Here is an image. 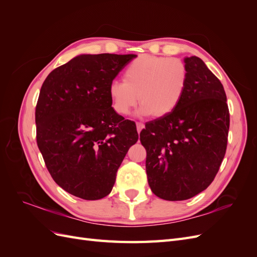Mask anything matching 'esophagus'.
Returning a JSON list of instances; mask_svg holds the SVG:
<instances>
[{
  "label": "esophagus",
  "mask_w": 257,
  "mask_h": 257,
  "mask_svg": "<svg viewBox=\"0 0 257 257\" xmlns=\"http://www.w3.org/2000/svg\"><path fill=\"white\" fill-rule=\"evenodd\" d=\"M136 125H137V131H138V133H141L142 130L145 127V124H144L143 122H137V123H136Z\"/></svg>",
  "instance_id": "esophagus-1"
}]
</instances>
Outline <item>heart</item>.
<instances>
[{
  "label": "heart",
  "instance_id": "obj_1",
  "mask_svg": "<svg viewBox=\"0 0 257 257\" xmlns=\"http://www.w3.org/2000/svg\"><path fill=\"white\" fill-rule=\"evenodd\" d=\"M188 79V67L180 59L144 54L128 64L123 80L110 83L108 94L121 115L128 114L141 98L143 114L163 116L180 104Z\"/></svg>",
  "mask_w": 257,
  "mask_h": 257
}]
</instances>
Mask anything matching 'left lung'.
<instances>
[{
	"instance_id": "8db88e82",
	"label": "left lung",
	"mask_w": 257,
	"mask_h": 257,
	"mask_svg": "<svg viewBox=\"0 0 257 257\" xmlns=\"http://www.w3.org/2000/svg\"><path fill=\"white\" fill-rule=\"evenodd\" d=\"M189 79L180 104L146 123L141 143L151 191L185 200L211 184L227 147L229 110L223 84L197 57L184 59Z\"/></svg>"
}]
</instances>
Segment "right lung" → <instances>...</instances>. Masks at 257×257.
Segmentation results:
<instances>
[{
    "mask_svg": "<svg viewBox=\"0 0 257 257\" xmlns=\"http://www.w3.org/2000/svg\"><path fill=\"white\" fill-rule=\"evenodd\" d=\"M136 54H81L45 79L35 108L36 142L52 179L87 200L107 196L130 147L134 121L111 107L108 89Z\"/></svg>",
    "mask_w": 257,
    "mask_h": 257,
    "instance_id": "right-lung-1",
    "label": "right lung"
}]
</instances>
